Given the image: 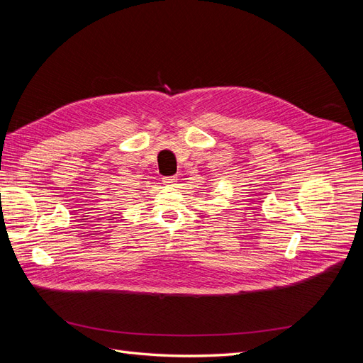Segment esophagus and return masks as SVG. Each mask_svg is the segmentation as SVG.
<instances>
[{"mask_svg":"<svg viewBox=\"0 0 363 363\" xmlns=\"http://www.w3.org/2000/svg\"><path fill=\"white\" fill-rule=\"evenodd\" d=\"M174 182H177V177H163L164 184H172Z\"/></svg>","mask_w":363,"mask_h":363,"instance_id":"obj_1","label":"esophagus"}]
</instances>
